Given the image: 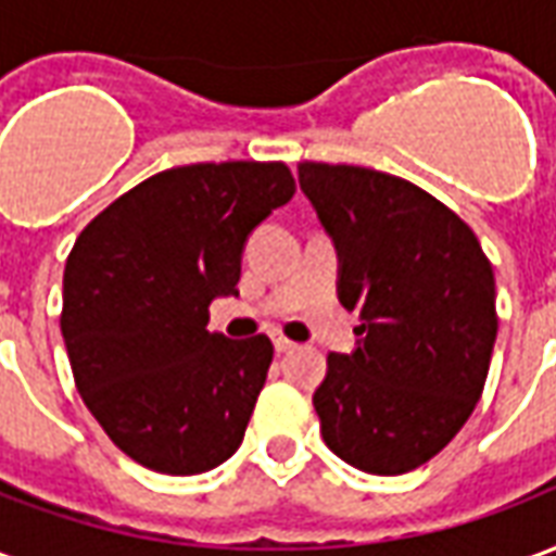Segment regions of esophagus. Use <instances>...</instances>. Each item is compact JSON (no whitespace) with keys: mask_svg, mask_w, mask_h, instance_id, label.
<instances>
[{"mask_svg":"<svg viewBox=\"0 0 556 556\" xmlns=\"http://www.w3.org/2000/svg\"><path fill=\"white\" fill-rule=\"evenodd\" d=\"M274 349H277L279 354H286V351L294 349V342H291V339H286V337H277V339H274Z\"/></svg>","mask_w":556,"mask_h":556,"instance_id":"1","label":"esophagus"}]
</instances>
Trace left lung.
I'll return each instance as SVG.
<instances>
[{
  "instance_id": "8db88e82",
  "label": "left lung",
  "mask_w": 556,
  "mask_h": 556,
  "mask_svg": "<svg viewBox=\"0 0 556 556\" xmlns=\"http://www.w3.org/2000/svg\"><path fill=\"white\" fill-rule=\"evenodd\" d=\"M339 253L357 349L327 354L313 405L333 453L399 477L426 465L477 408L497 339L494 270L477 235L417 184L345 163L298 166Z\"/></svg>"
}]
</instances>
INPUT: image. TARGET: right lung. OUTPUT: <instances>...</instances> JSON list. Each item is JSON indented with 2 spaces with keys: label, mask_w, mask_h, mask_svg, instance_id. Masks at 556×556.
Here are the masks:
<instances>
[{
  "label": "right lung",
  "mask_w": 556,
  "mask_h": 556,
  "mask_svg": "<svg viewBox=\"0 0 556 556\" xmlns=\"http://www.w3.org/2000/svg\"><path fill=\"white\" fill-rule=\"evenodd\" d=\"M291 195L286 163H193L79 231L62 291L67 361L91 417L148 470L205 473L241 446L274 345L211 333L207 306L238 294L243 243Z\"/></svg>",
  "instance_id": "right-lung-1"
}]
</instances>
